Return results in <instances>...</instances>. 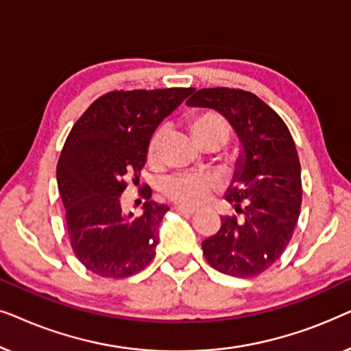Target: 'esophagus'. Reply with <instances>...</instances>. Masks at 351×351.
<instances>
[{"mask_svg":"<svg viewBox=\"0 0 351 351\" xmlns=\"http://www.w3.org/2000/svg\"><path fill=\"white\" fill-rule=\"evenodd\" d=\"M176 210H179V213H182V214H189V215H195L196 214V209L189 208V206H182V204L176 206Z\"/></svg>","mask_w":351,"mask_h":351,"instance_id":"1","label":"esophagus"}]
</instances>
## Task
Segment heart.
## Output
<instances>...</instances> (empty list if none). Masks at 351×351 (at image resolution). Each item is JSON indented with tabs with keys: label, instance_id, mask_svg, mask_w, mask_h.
I'll list each match as a JSON object with an SVG mask.
<instances>
[{
	"label": "heart",
	"instance_id": "obj_1",
	"mask_svg": "<svg viewBox=\"0 0 351 351\" xmlns=\"http://www.w3.org/2000/svg\"><path fill=\"white\" fill-rule=\"evenodd\" d=\"M191 131L196 141L201 142L209 136L220 134L225 138L230 136V126L222 114L215 112H203L191 118ZM167 129L160 128L153 134L148 142V158L150 161H158L162 152V143L166 141ZM219 189V180L214 176H198V174H177L166 180L165 191L172 201L182 206L198 208L210 199V196Z\"/></svg>",
	"mask_w": 351,
	"mask_h": 351
}]
</instances>
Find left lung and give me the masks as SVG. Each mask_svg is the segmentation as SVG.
Segmentation results:
<instances>
[{"label":"left lung","instance_id":"8db88e82","mask_svg":"<svg viewBox=\"0 0 351 351\" xmlns=\"http://www.w3.org/2000/svg\"><path fill=\"white\" fill-rule=\"evenodd\" d=\"M186 105L219 112L241 142L225 195L241 217H220L219 232L201 244L206 261L230 276L261 275L285 252L300 215V161L294 138L280 114L247 90L199 89Z\"/></svg>","mask_w":351,"mask_h":351}]
</instances>
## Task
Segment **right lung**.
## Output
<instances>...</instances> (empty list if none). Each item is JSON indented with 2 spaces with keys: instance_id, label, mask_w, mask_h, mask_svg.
<instances>
[{
  "instance_id": "add662e5",
  "label": "right lung",
  "mask_w": 351,
  "mask_h": 351,
  "mask_svg": "<svg viewBox=\"0 0 351 351\" xmlns=\"http://www.w3.org/2000/svg\"><path fill=\"white\" fill-rule=\"evenodd\" d=\"M191 88L112 90L81 114L57 162V185L65 206L66 232L78 261L104 278H128L155 257L158 227L169 210L141 191L143 214L121 206L126 179L138 180L148 142Z\"/></svg>"
}]
</instances>
